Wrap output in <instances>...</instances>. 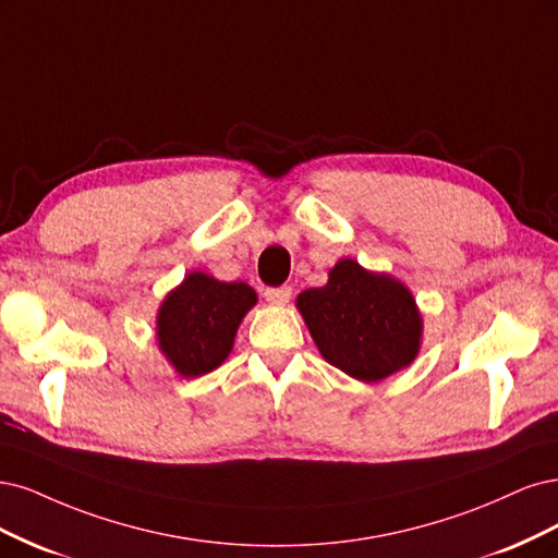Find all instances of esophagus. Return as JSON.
Wrapping results in <instances>:
<instances>
[{"mask_svg":"<svg viewBox=\"0 0 558 558\" xmlns=\"http://www.w3.org/2000/svg\"><path fill=\"white\" fill-rule=\"evenodd\" d=\"M264 299L274 305H284L292 299V287H266Z\"/></svg>","mask_w":558,"mask_h":558,"instance_id":"34e87169","label":"esophagus"}]
</instances>
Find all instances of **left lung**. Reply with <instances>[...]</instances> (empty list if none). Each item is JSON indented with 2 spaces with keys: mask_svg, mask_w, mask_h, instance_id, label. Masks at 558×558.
I'll use <instances>...</instances> for the list:
<instances>
[{
  "mask_svg": "<svg viewBox=\"0 0 558 558\" xmlns=\"http://www.w3.org/2000/svg\"><path fill=\"white\" fill-rule=\"evenodd\" d=\"M317 350L336 368L377 383L408 366L420 350L422 317L405 287L340 259L329 282L296 299Z\"/></svg>",
  "mask_w": 558,
  "mask_h": 558,
  "instance_id": "8db88e82",
  "label": "left lung"
}]
</instances>
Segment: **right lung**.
Instances as JSON below:
<instances>
[{
	"label": "right lung",
	"instance_id": "right-lung-1",
	"mask_svg": "<svg viewBox=\"0 0 558 558\" xmlns=\"http://www.w3.org/2000/svg\"><path fill=\"white\" fill-rule=\"evenodd\" d=\"M257 303L245 282H220L202 271L190 274L157 315L159 348L183 377L218 368L231 352L243 315Z\"/></svg>",
	"mask_w": 558,
	"mask_h": 558
}]
</instances>
